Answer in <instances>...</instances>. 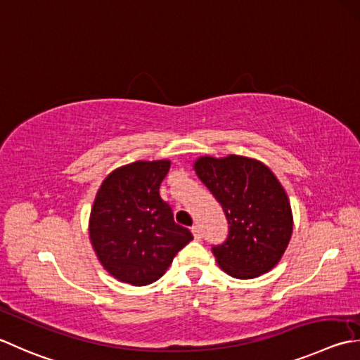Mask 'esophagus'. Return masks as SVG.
<instances>
[{
    "label": "esophagus",
    "mask_w": 360,
    "mask_h": 360,
    "mask_svg": "<svg viewBox=\"0 0 360 360\" xmlns=\"http://www.w3.org/2000/svg\"><path fill=\"white\" fill-rule=\"evenodd\" d=\"M192 234H193V237L196 238V240H200V238H201V229H200L198 224H195V226H192Z\"/></svg>",
    "instance_id": "1"
}]
</instances>
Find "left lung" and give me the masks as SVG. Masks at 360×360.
I'll list each match as a JSON object with an SVG mask.
<instances>
[{"label": "left lung", "instance_id": "left-lung-1", "mask_svg": "<svg viewBox=\"0 0 360 360\" xmlns=\"http://www.w3.org/2000/svg\"><path fill=\"white\" fill-rule=\"evenodd\" d=\"M193 168L228 218V238L212 246L220 269L238 279L270 271L293 231L290 201L276 176L262 162L236 154L202 156Z\"/></svg>", "mask_w": 360, "mask_h": 360}]
</instances>
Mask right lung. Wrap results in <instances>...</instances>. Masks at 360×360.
Masks as SVG:
<instances>
[{"label":"right lung","instance_id":"add662e5","mask_svg":"<svg viewBox=\"0 0 360 360\" xmlns=\"http://www.w3.org/2000/svg\"><path fill=\"white\" fill-rule=\"evenodd\" d=\"M170 160H137L108 174L90 212L89 236L101 265L115 279L148 285L164 276L174 256L193 240L174 223L159 187Z\"/></svg>","mask_w":360,"mask_h":360}]
</instances>
